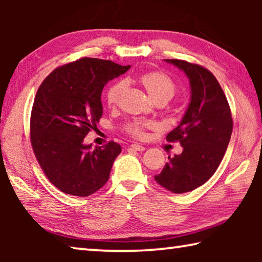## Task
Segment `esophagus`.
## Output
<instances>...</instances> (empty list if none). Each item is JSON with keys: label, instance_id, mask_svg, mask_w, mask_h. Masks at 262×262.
<instances>
[{"label": "esophagus", "instance_id": "esophagus-1", "mask_svg": "<svg viewBox=\"0 0 262 262\" xmlns=\"http://www.w3.org/2000/svg\"><path fill=\"white\" fill-rule=\"evenodd\" d=\"M130 148L136 150V151H143V150H145V148L143 147V145H141L139 143H133L130 144Z\"/></svg>", "mask_w": 262, "mask_h": 262}]
</instances>
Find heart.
Wrapping results in <instances>:
<instances>
[{
  "label": "heart",
  "instance_id": "obj_1",
  "mask_svg": "<svg viewBox=\"0 0 262 262\" xmlns=\"http://www.w3.org/2000/svg\"><path fill=\"white\" fill-rule=\"evenodd\" d=\"M136 81L148 95L156 101H168L176 94V84L167 76L165 73L159 70H150V72L141 73L136 76ZM125 90V83L117 81L111 84L106 89L105 92V103L108 107H114L120 101L121 95ZM155 127V123L151 121L144 120H132L125 123L123 130L135 139H143L145 132Z\"/></svg>",
  "mask_w": 262,
  "mask_h": 262
}]
</instances>
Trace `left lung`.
<instances>
[{
  "label": "left lung",
  "mask_w": 262,
  "mask_h": 262,
  "mask_svg": "<svg viewBox=\"0 0 262 262\" xmlns=\"http://www.w3.org/2000/svg\"><path fill=\"white\" fill-rule=\"evenodd\" d=\"M167 62L184 70L190 83V103L179 126L166 136L179 142L183 152L170 162L155 180L172 193L190 192L215 173L232 134V115L219 81L200 64L177 59Z\"/></svg>",
  "instance_id": "8db88e82"
}]
</instances>
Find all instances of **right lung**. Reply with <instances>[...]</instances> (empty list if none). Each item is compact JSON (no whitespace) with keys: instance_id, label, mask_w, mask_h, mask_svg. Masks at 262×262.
Wrapping results in <instances>:
<instances>
[{"instance_id":"add662e5","label":"right lung","mask_w":262,"mask_h":262,"mask_svg":"<svg viewBox=\"0 0 262 262\" xmlns=\"http://www.w3.org/2000/svg\"><path fill=\"white\" fill-rule=\"evenodd\" d=\"M130 66L82 57L55 68L34 97L30 139L35 158L47 179L66 194L85 198L107 183L120 144L103 147L83 143L103 115L105 84Z\"/></svg>"}]
</instances>
